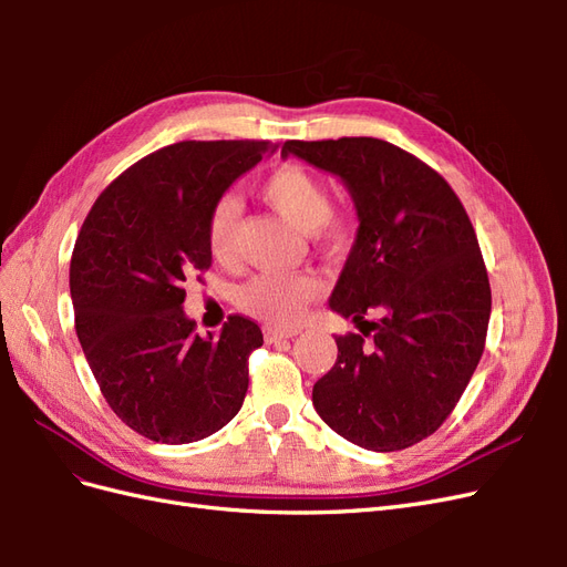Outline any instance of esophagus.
<instances>
[{
	"mask_svg": "<svg viewBox=\"0 0 567 567\" xmlns=\"http://www.w3.org/2000/svg\"><path fill=\"white\" fill-rule=\"evenodd\" d=\"M298 333H300L298 329L279 331V329H271V326H267V329H265V340H267V342H277V340H284V338H296Z\"/></svg>",
	"mask_w": 567,
	"mask_h": 567,
	"instance_id": "obj_1",
	"label": "esophagus"
}]
</instances>
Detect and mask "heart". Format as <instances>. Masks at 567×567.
I'll use <instances>...</instances> for the list:
<instances>
[{"label": "heart", "mask_w": 567, "mask_h": 567, "mask_svg": "<svg viewBox=\"0 0 567 567\" xmlns=\"http://www.w3.org/2000/svg\"><path fill=\"white\" fill-rule=\"evenodd\" d=\"M260 196L271 210H277L296 229L310 234L319 246L340 248L352 234V219L346 210L333 208L323 182L310 169L286 163L260 184ZM241 208L236 198L221 196L208 215V250L219 265H229L236 257V236ZM321 290L319 279L310 271L298 274H257L238 290V305L252 317L271 326H296Z\"/></svg>", "instance_id": "obj_1"}]
</instances>
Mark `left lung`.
Segmentation results:
<instances>
[{
    "label": "left lung",
    "mask_w": 567,
    "mask_h": 567,
    "mask_svg": "<svg viewBox=\"0 0 567 567\" xmlns=\"http://www.w3.org/2000/svg\"><path fill=\"white\" fill-rule=\"evenodd\" d=\"M348 184L359 231L331 296L359 333L312 402L323 423L371 452H398L447 421L483 357L492 290L466 208L431 165L373 136L284 144Z\"/></svg>",
    "instance_id": "8db88e82"
}]
</instances>
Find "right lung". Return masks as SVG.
<instances>
[{"mask_svg":"<svg viewBox=\"0 0 567 567\" xmlns=\"http://www.w3.org/2000/svg\"><path fill=\"white\" fill-rule=\"evenodd\" d=\"M269 142H177L148 153L94 200L71 257L75 331L115 416L153 442L217 433L244 404L252 319L200 338L184 281L208 271V215Z\"/></svg>","mask_w":567,"mask_h":567,"instance_id":"right-lung-1","label":"right lung"}]
</instances>
